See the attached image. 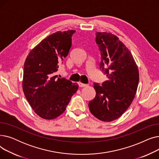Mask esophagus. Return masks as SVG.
I'll list each match as a JSON object with an SVG mask.
<instances>
[{
    "mask_svg": "<svg viewBox=\"0 0 159 159\" xmlns=\"http://www.w3.org/2000/svg\"><path fill=\"white\" fill-rule=\"evenodd\" d=\"M78 84L80 87H86L87 86H88V84H83V83L80 82H78Z\"/></svg>",
    "mask_w": 159,
    "mask_h": 159,
    "instance_id": "1",
    "label": "esophagus"
}]
</instances>
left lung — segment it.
Masks as SVG:
<instances>
[{"label":"left lung","instance_id":"8db88e82","mask_svg":"<svg viewBox=\"0 0 159 159\" xmlns=\"http://www.w3.org/2000/svg\"><path fill=\"white\" fill-rule=\"evenodd\" d=\"M96 43L101 52L100 68L107 80L95 82V97L89 102L91 113L104 122L117 119L131 105L139 81L137 66L131 52L111 33L97 32Z\"/></svg>","mask_w":159,"mask_h":159}]
</instances>
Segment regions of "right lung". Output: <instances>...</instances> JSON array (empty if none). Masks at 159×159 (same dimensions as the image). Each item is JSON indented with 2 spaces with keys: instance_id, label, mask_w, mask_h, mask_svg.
<instances>
[{
  "instance_id": "right-lung-1",
  "label": "right lung",
  "mask_w": 159,
  "mask_h": 159,
  "mask_svg": "<svg viewBox=\"0 0 159 159\" xmlns=\"http://www.w3.org/2000/svg\"><path fill=\"white\" fill-rule=\"evenodd\" d=\"M75 30L57 31L43 39L28 54L24 65L22 88L33 111L51 120L66 109L79 86L56 72L71 47Z\"/></svg>"
}]
</instances>
